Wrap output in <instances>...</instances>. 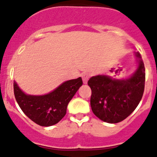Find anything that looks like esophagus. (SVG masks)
<instances>
[{"instance_id":"1","label":"esophagus","mask_w":157,"mask_h":157,"mask_svg":"<svg viewBox=\"0 0 157 157\" xmlns=\"http://www.w3.org/2000/svg\"><path fill=\"white\" fill-rule=\"evenodd\" d=\"M82 78L83 83H84V84H86L89 78H90V75L89 74V73H82Z\"/></svg>"}]
</instances>
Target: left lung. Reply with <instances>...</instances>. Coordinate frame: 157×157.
<instances>
[{
  "mask_svg": "<svg viewBox=\"0 0 157 157\" xmlns=\"http://www.w3.org/2000/svg\"><path fill=\"white\" fill-rule=\"evenodd\" d=\"M138 70L126 80L112 79L105 75L92 77L88 81L92 94L90 105L94 114L102 121L117 123L128 117L137 108L145 90V70L141 54Z\"/></svg>",
  "mask_w": 157,
  "mask_h": 157,
  "instance_id": "obj_1",
  "label": "left lung"
}]
</instances>
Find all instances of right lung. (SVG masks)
<instances>
[{"label":"right lung","instance_id":"add662e5","mask_svg":"<svg viewBox=\"0 0 157 157\" xmlns=\"http://www.w3.org/2000/svg\"><path fill=\"white\" fill-rule=\"evenodd\" d=\"M82 85L81 78L63 82L50 94L43 96L26 95L14 82V94L24 114L42 127H49L60 121L66 115L67 107Z\"/></svg>","mask_w":157,"mask_h":157}]
</instances>
